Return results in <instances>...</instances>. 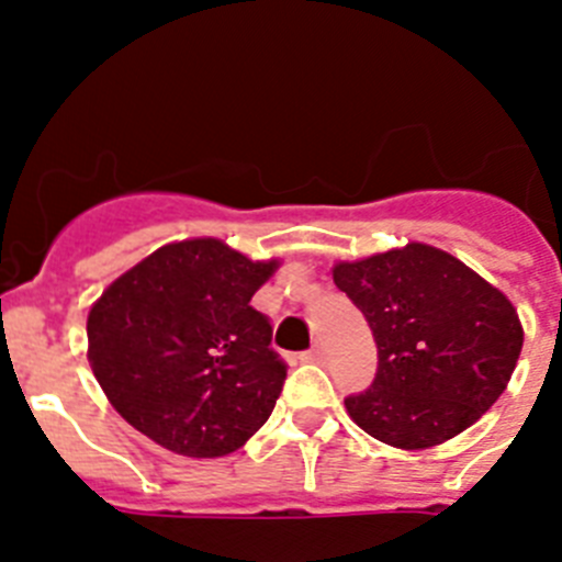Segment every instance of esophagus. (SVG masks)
I'll return each mask as SVG.
<instances>
[{
	"instance_id": "obj_1",
	"label": "esophagus",
	"mask_w": 562,
	"mask_h": 562,
	"mask_svg": "<svg viewBox=\"0 0 562 562\" xmlns=\"http://www.w3.org/2000/svg\"><path fill=\"white\" fill-rule=\"evenodd\" d=\"M324 357H326L324 346H312L310 351H304V355H301V360H304V362H324Z\"/></svg>"
}]
</instances>
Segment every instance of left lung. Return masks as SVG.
Listing matches in <instances>:
<instances>
[{"label": "left lung", "instance_id": "1", "mask_svg": "<svg viewBox=\"0 0 562 562\" xmlns=\"http://www.w3.org/2000/svg\"><path fill=\"white\" fill-rule=\"evenodd\" d=\"M331 276L376 342L374 382L346 396L366 434L402 450L434 448L504 394L524 346L518 312L459 258L414 241Z\"/></svg>", "mask_w": 562, "mask_h": 562}]
</instances>
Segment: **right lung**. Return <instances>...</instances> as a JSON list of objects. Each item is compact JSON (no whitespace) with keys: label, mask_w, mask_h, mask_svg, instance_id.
<instances>
[{"label":"right lung","mask_w":562,"mask_h":562,"mask_svg":"<svg viewBox=\"0 0 562 562\" xmlns=\"http://www.w3.org/2000/svg\"><path fill=\"white\" fill-rule=\"evenodd\" d=\"M272 270L276 261L191 238L117 278L87 321L89 362L114 411L191 459L241 448L286 380L270 317L250 306Z\"/></svg>","instance_id":"add662e5"}]
</instances>
